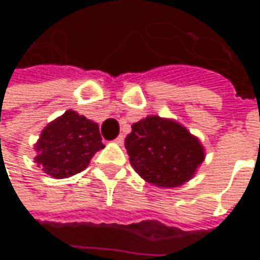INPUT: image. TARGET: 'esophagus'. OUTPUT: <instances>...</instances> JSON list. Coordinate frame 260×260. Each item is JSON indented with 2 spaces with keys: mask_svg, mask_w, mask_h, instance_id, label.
Wrapping results in <instances>:
<instances>
[{
  "mask_svg": "<svg viewBox=\"0 0 260 260\" xmlns=\"http://www.w3.org/2000/svg\"><path fill=\"white\" fill-rule=\"evenodd\" d=\"M114 141H116L117 144H123V141H125V135H123V134H120V135H119V137H117Z\"/></svg>",
  "mask_w": 260,
  "mask_h": 260,
  "instance_id": "34e87169",
  "label": "esophagus"
}]
</instances>
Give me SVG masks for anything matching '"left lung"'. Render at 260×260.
<instances>
[{
    "label": "left lung",
    "mask_w": 260,
    "mask_h": 260,
    "mask_svg": "<svg viewBox=\"0 0 260 260\" xmlns=\"http://www.w3.org/2000/svg\"><path fill=\"white\" fill-rule=\"evenodd\" d=\"M125 147L135 172L147 182L166 188L191 179L205 158L196 137L179 123L158 116L134 123Z\"/></svg>",
    "instance_id": "obj_1"
}]
</instances>
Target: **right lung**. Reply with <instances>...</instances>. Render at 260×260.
<instances>
[{
    "mask_svg": "<svg viewBox=\"0 0 260 260\" xmlns=\"http://www.w3.org/2000/svg\"><path fill=\"white\" fill-rule=\"evenodd\" d=\"M101 140L98 123L69 110L43 129L36 144V162L52 178L77 175L104 147Z\"/></svg>",
    "mask_w": 260,
    "mask_h": 260,
    "instance_id": "1",
    "label": "right lung"
}]
</instances>
